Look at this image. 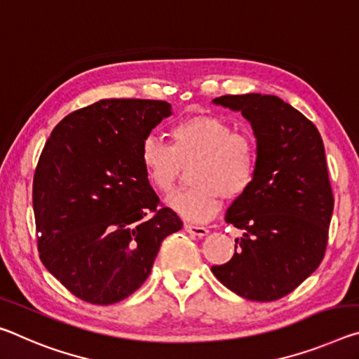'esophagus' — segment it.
<instances>
[{
  "mask_svg": "<svg viewBox=\"0 0 359 359\" xmlns=\"http://www.w3.org/2000/svg\"><path fill=\"white\" fill-rule=\"evenodd\" d=\"M185 231L190 233V235H195V236H206L209 230L206 226H200V225H193V224H185Z\"/></svg>",
  "mask_w": 359,
  "mask_h": 359,
  "instance_id": "34e87169",
  "label": "esophagus"
}]
</instances>
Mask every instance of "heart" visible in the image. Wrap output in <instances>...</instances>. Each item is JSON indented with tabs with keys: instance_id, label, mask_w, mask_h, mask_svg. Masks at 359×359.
Listing matches in <instances>:
<instances>
[{
	"instance_id": "1",
	"label": "heart",
	"mask_w": 359,
	"mask_h": 359,
	"mask_svg": "<svg viewBox=\"0 0 359 359\" xmlns=\"http://www.w3.org/2000/svg\"><path fill=\"white\" fill-rule=\"evenodd\" d=\"M139 161L153 189L174 190L184 168L193 163L190 189L169 196V206L190 222L217 214L222 196L238 200L251 189L257 170V149L251 135L233 130L224 118L193 115L170 128V145L155 135L140 145Z\"/></svg>"
}]
</instances>
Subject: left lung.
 Instances as JSON below:
<instances>
[{
  "mask_svg": "<svg viewBox=\"0 0 359 359\" xmlns=\"http://www.w3.org/2000/svg\"><path fill=\"white\" fill-rule=\"evenodd\" d=\"M214 104L251 123L257 170L225 215L243 230L235 254L210 270L241 297L271 302L300 286L326 252L334 195L323 139L309 118L276 95H222Z\"/></svg>",
  "mask_w": 359,
  "mask_h": 359,
  "instance_id": "1",
  "label": "left lung"
}]
</instances>
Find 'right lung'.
<instances>
[{
    "label": "right lung",
    "instance_id": "add662e5",
    "mask_svg": "<svg viewBox=\"0 0 359 359\" xmlns=\"http://www.w3.org/2000/svg\"><path fill=\"white\" fill-rule=\"evenodd\" d=\"M169 115L164 100L105 99L67 115L46 140L33 177L39 259L84 302L137 291L164 238L182 229L139 161Z\"/></svg>",
    "mask_w": 359,
    "mask_h": 359
}]
</instances>
